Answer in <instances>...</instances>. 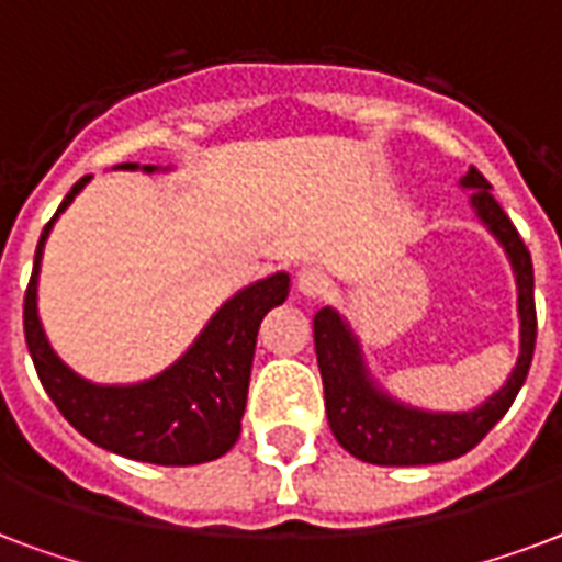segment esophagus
Segmentation results:
<instances>
[{
	"instance_id": "1",
	"label": "esophagus",
	"mask_w": 562,
	"mask_h": 562,
	"mask_svg": "<svg viewBox=\"0 0 562 562\" xmlns=\"http://www.w3.org/2000/svg\"><path fill=\"white\" fill-rule=\"evenodd\" d=\"M295 284H299V293H304L307 299H325V295L330 293V278L322 272V269L316 267H307L299 272V278H295Z\"/></svg>"
}]
</instances>
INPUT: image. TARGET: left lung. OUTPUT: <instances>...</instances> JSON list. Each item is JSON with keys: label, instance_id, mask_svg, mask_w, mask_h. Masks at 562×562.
<instances>
[{"label": "left lung", "instance_id": "8db88e82", "mask_svg": "<svg viewBox=\"0 0 562 562\" xmlns=\"http://www.w3.org/2000/svg\"><path fill=\"white\" fill-rule=\"evenodd\" d=\"M463 187H472V204L486 228L498 237L519 284L521 316V355L519 363L507 378V384L486 398L481 407L469 413H425L393 402L369 378L358 340L351 337L349 325L330 307H322L313 316V342L319 360L322 386H325V411L334 437L349 454L378 467H425L442 463L467 454L493 430V425L510 411L513 398L519 395L528 378L533 349H537V304H533V263L525 240L516 232L510 216L495 202L490 181L475 167L469 169Z\"/></svg>", "mask_w": 562, "mask_h": 562}]
</instances>
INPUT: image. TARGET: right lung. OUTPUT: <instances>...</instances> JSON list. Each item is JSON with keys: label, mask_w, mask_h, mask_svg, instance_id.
I'll return each mask as SVG.
<instances>
[{"label": "right lung", "mask_w": 562, "mask_h": 562, "mask_svg": "<svg viewBox=\"0 0 562 562\" xmlns=\"http://www.w3.org/2000/svg\"><path fill=\"white\" fill-rule=\"evenodd\" d=\"M134 167L137 164H123V169ZM143 169L155 172V167ZM87 181L90 176L78 178L58 213H64ZM58 213L41 234L23 304L25 342L43 390L81 437L114 454L160 467H193L222 458L240 437L260 322L286 299L290 276L278 272L228 299L207 322L193 349L158 378L134 386L87 384L52 351L37 319L43 243Z\"/></svg>", "instance_id": "1"}]
</instances>
